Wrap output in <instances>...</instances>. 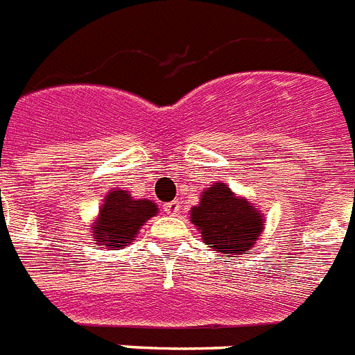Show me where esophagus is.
I'll return each mask as SVG.
<instances>
[{"mask_svg": "<svg viewBox=\"0 0 355 355\" xmlns=\"http://www.w3.org/2000/svg\"><path fill=\"white\" fill-rule=\"evenodd\" d=\"M163 208H165V214L174 215L181 210V205H180V201H172V202H166Z\"/></svg>", "mask_w": 355, "mask_h": 355, "instance_id": "1", "label": "esophagus"}]
</instances>
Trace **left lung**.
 I'll list each match as a JSON object with an SVG mask.
<instances>
[{"instance_id": "obj_1", "label": "left lung", "mask_w": 355, "mask_h": 355, "mask_svg": "<svg viewBox=\"0 0 355 355\" xmlns=\"http://www.w3.org/2000/svg\"><path fill=\"white\" fill-rule=\"evenodd\" d=\"M192 223L201 232L202 241L214 251L235 253L250 250L262 233V215L246 199H239L224 183L211 184L202 192L201 202L192 208Z\"/></svg>"}]
</instances>
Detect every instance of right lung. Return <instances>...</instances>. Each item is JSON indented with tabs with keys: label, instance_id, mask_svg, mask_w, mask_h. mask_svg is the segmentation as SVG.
<instances>
[{
	"label": "right lung",
	"instance_id": "add662e5",
	"mask_svg": "<svg viewBox=\"0 0 355 355\" xmlns=\"http://www.w3.org/2000/svg\"><path fill=\"white\" fill-rule=\"evenodd\" d=\"M157 214V208L148 199H135L125 190L109 192L100 208V217L93 226L96 244L111 248H123L131 244L147 219Z\"/></svg>",
	"mask_w": 355,
	"mask_h": 355
}]
</instances>
